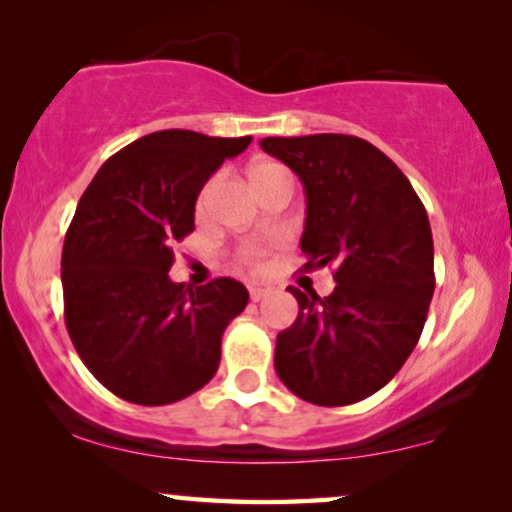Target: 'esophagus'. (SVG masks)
<instances>
[{"label": "esophagus", "instance_id": "1", "mask_svg": "<svg viewBox=\"0 0 512 512\" xmlns=\"http://www.w3.org/2000/svg\"><path fill=\"white\" fill-rule=\"evenodd\" d=\"M268 293H270V289H265V286H251V289H249V296H251V300H254V303L263 300L265 296H268Z\"/></svg>", "mask_w": 512, "mask_h": 512}]
</instances>
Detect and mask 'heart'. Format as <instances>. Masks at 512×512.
Here are the masks:
<instances>
[{
  "instance_id": "b5f03b06",
  "label": "heart",
  "mask_w": 512,
  "mask_h": 512,
  "mask_svg": "<svg viewBox=\"0 0 512 512\" xmlns=\"http://www.w3.org/2000/svg\"><path fill=\"white\" fill-rule=\"evenodd\" d=\"M272 170H282V167L275 165V163H258V165L254 167V170H251V179L256 181L258 177H261V174L272 172ZM207 191H209V186H207L205 191H202V195H200V205L207 200ZM265 254H268V251H265L263 247H247V249H242L240 258H242V263L249 265V268L263 270V268H265Z\"/></svg>"
}]
</instances>
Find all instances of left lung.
I'll return each mask as SVG.
<instances>
[{
    "mask_svg": "<svg viewBox=\"0 0 512 512\" xmlns=\"http://www.w3.org/2000/svg\"><path fill=\"white\" fill-rule=\"evenodd\" d=\"M261 149L305 186V270L335 289L289 291L298 317L277 335L275 370L307 403L338 408L380 391L415 349L433 298L426 209L394 160L354 135L265 137Z\"/></svg>",
    "mask_w": 512,
    "mask_h": 512,
    "instance_id": "1",
    "label": "left lung"
}]
</instances>
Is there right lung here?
Returning <instances> with one entry per match:
<instances>
[{"mask_svg":"<svg viewBox=\"0 0 512 512\" xmlns=\"http://www.w3.org/2000/svg\"><path fill=\"white\" fill-rule=\"evenodd\" d=\"M251 137L160 130L114 153L81 195L62 247L65 324L86 368L123 401L195 394L221 361L226 326L249 303L230 277L174 284L172 244L195 228V200Z\"/></svg>","mask_w":512,"mask_h":512,"instance_id":"add662e5","label":"right lung"}]
</instances>
